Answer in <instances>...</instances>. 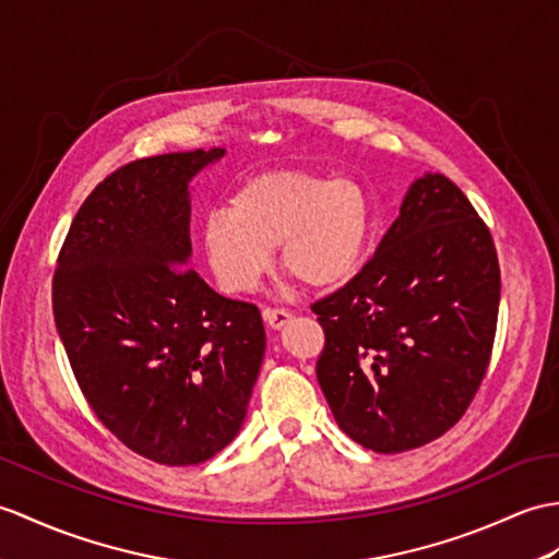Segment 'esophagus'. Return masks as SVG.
Here are the masks:
<instances>
[{
    "mask_svg": "<svg viewBox=\"0 0 559 559\" xmlns=\"http://www.w3.org/2000/svg\"><path fill=\"white\" fill-rule=\"evenodd\" d=\"M264 321L271 329H283L285 323L293 321V314L288 309H264Z\"/></svg>",
    "mask_w": 559,
    "mask_h": 559,
    "instance_id": "1",
    "label": "esophagus"
}]
</instances>
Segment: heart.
Listing matches in <instances>:
<instances>
[{"label": "heart", "instance_id": "b5f03b06", "mask_svg": "<svg viewBox=\"0 0 559 559\" xmlns=\"http://www.w3.org/2000/svg\"><path fill=\"white\" fill-rule=\"evenodd\" d=\"M371 233V202L353 178L300 171L248 180L202 224V250L218 285L252 293L281 248L285 274L331 288L355 274Z\"/></svg>", "mask_w": 559, "mask_h": 559}]
</instances>
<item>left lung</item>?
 <instances>
[{
	"label": "left lung",
	"instance_id": "left-lung-1",
	"mask_svg": "<svg viewBox=\"0 0 559 559\" xmlns=\"http://www.w3.org/2000/svg\"><path fill=\"white\" fill-rule=\"evenodd\" d=\"M498 307L490 230L450 178L424 174L365 269L311 305L335 421L383 455L443 436L481 385Z\"/></svg>",
	"mask_w": 559,
	"mask_h": 559
}]
</instances>
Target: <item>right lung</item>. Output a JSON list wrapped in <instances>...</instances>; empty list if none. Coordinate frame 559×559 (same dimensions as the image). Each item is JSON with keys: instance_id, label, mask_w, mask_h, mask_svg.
<instances>
[{"instance_id": "1", "label": "right lung", "mask_w": 559, "mask_h": 559, "mask_svg": "<svg viewBox=\"0 0 559 559\" xmlns=\"http://www.w3.org/2000/svg\"><path fill=\"white\" fill-rule=\"evenodd\" d=\"M224 154H159L104 178L51 285L59 338L97 419L168 466L206 462L238 436L266 349L259 309L188 269L190 180Z\"/></svg>"}]
</instances>
